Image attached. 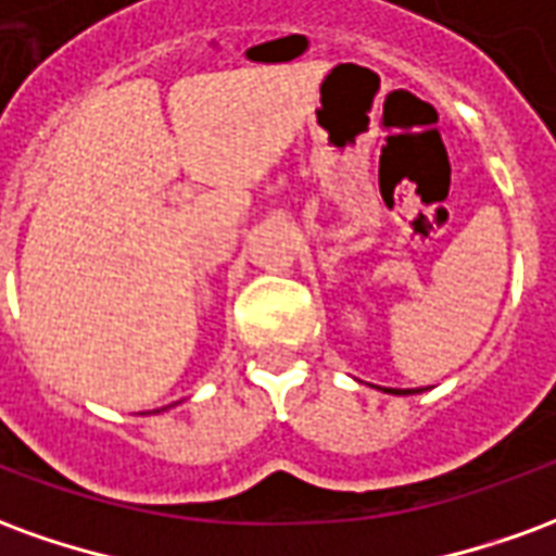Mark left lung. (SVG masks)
<instances>
[{
  "instance_id": "8db88e82",
  "label": "left lung",
  "mask_w": 556,
  "mask_h": 556,
  "mask_svg": "<svg viewBox=\"0 0 556 556\" xmlns=\"http://www.w3.org/2000/svg\"><path fill=\"white\" fill-rule=\"evenodd\" d=\"M384 393H396V396H408V393H419V390H384Z\"/></svg>"
}]
</instances>
